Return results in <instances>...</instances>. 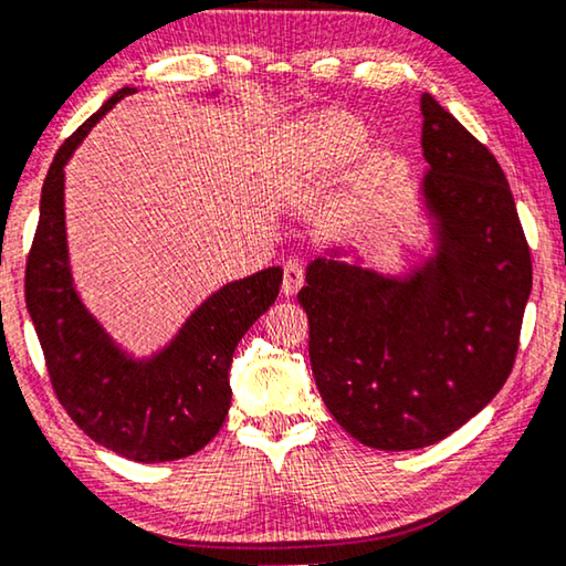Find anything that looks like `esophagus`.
I'll return each instance as SVG.
<instances>
[{"label": "esophagus", "mask_w": 566, "mask_h": 566, "mask_svg": "<svg viewBox=\"0 0 566 566\" xmlns=\"http://www.w3.org/2000/svg\"><path fill=\"white\" fill-rule=\"evenodd\" d=\"M305 284V266H302L300 259H290L284 264V280H282V292L286 297L300 292V286Z\"/></svg>", "instance_id": "1"}]
</instances>
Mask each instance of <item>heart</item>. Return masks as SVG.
Listing matches in <instances>:
<instances>
[{"label":"heart","mask_w":566,"mask_h":566,"mask_svg":"<svg viewBox=\"0 0 566 566\" xmlns=\"http://www.w3.org/2000/svg\"><path fill=\"white\" fill-rule=\"evenodd\" d=\"M360 129L345 116L327 114L305 119L286 129L276 139L272 163L280 180L294 182L317 170L331 167L345 151L358 145Z\"/></svg>","instance_id":"heart-1"}]
</instances>
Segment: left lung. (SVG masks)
<instances>
[{
  "label": "left lung",
  "mask_w": 566,
  "mask_h": 566,
  "mask_svg": "<svg viewBox=\"0 0 566 566\" xmlns=\"http://www.w3.org/2000/svg\"><path fill=\"white\" fill-rule=\"evenodd\" d=\"M421 116L434 254L391 276L331 249L310 261L297 294L327 411L386 452L440 442L491 403L531 294L528 243L499 159L434 96H421Z\"/></svg>",
  "instance_id": "obj_1"
}]
</instances>
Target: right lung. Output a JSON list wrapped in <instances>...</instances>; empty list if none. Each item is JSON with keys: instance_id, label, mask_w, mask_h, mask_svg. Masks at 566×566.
<instances>
[{"instance_id": "right-lung-1", "label": "right lung", "mask_w": 566, "mask_h": 566, "mask_svg": "<svg viewBox=\"0 0 566 566\" xmlns=\"http://www.w3.org/2000/svg\"><path fill=\"white\" fill-rule=\"evenodd\" d=\"M137 88H122L67 137L50 165L24 272V300L55 396L75 424L134 462L180 460L206 447L231 407L235 345L274 305L282 269L223 284L165 348L126 353L75 292L65 235V165L88 132Z\"/></svg>"}]
</instances>
